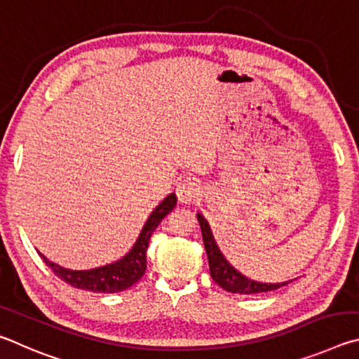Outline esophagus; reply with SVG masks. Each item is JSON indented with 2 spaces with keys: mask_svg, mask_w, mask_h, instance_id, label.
Instances as JSON below:
<instances>
[{
  "mask_svg": "<svg viewBox=\"0 0 359 359\" xmlns=\"http://www.w3.org/2000/svg\"><path fill=\"white\" fill-rule=\"evenodd\" d=\"M176 196H178V200L184 205H191L196 202L200 196V186L196 180L192 178H186L184 181H181L176 187Z\"/></svg>",
  "mask_w": 359,
  "mask_h": 359,
  "instance_id": "34e87169",
  "label": "esophagus"
}]
</instances>
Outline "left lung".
I'll return each mask as SVG.
<instances>
[{"instance_id":"left-lung-1","label":"left lung","mask_w":359,"mask_h":359,"mask_svg":"<svg viewBox=\"0 0 359 359\" xmlns=\"http://www.w3.org/2000/svg\"><path fill=\"white\" fill-rule=\"evenodd\" d=\"M197 219H198L200 229H202V236H203L206 255H208L211 278L217 285H221L224 290H227L230 293H240V294H254V293L278 290V288L290 284L292 280L279 282V284H268V282H257L246 278V276L241 274L238 269H235L230 265L229 260L225 259L224 254L221 252V249L217 246L215 236H212L208 221H206L200 212H197Z\"/></svg>"}]
</instances>
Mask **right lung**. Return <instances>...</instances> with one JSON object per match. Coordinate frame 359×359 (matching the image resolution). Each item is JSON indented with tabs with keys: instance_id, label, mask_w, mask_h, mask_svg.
<instances>
[{
	"instance_id": "obj_1",
	"label": "right lung",
	"mask_w": 359,
	"mask_h": 359,
	"mask_svg": "<svg viewBox=\"0 0 359 359\" xmlns=\"http://www.w3.org/2000/svg\"><path fill=\"white\" fill-rule=\"evenodd\" d=\"M176 206V196L170 194L162 202L156 206L151 212L148 221L144 222L143 229L138 235L134 246L128 254L121 259L109 263V265L93 268V269H69L65 266H60L58 263L50 262L46 255H39L46 262L48 268L53 269V273L61 278L69 285L75 288H81V290L94 292V293H118L129 288L142 279L147 269V249L149 244V238L153 231L157 229V225L165 217L168 212Z\"/></svg>"
}]
</instances>
